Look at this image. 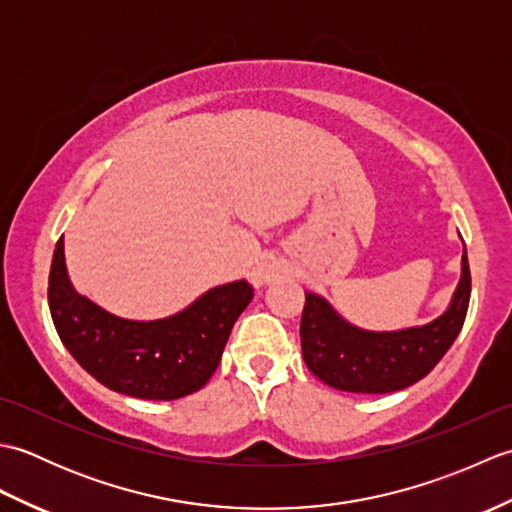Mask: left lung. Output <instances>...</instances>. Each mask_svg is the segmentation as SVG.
Listing matches in <instances>:
<instances>
[{
    "label": "left lung",
    "instance_id": "left-lung-1",
    "mask_svg": "<svg viewBox=\"0 0 512 512\" xmlns=\"http://www.w3.org/2000/svg\"><path fill=\"white\" fill-rule=\"evenodd\" d=\"M471 270L462 255V277L449 308L438 319L396 332H369L347 323L323 297L306 292L301 352L325 385L354 394H389L427 376L447 354L466 319Z\"/></svg>",
    "mask_w": 512,
    "mask_h": 512
}]
</instances>
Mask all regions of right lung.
<instances>
[{
  "label": "right lung",
  "mask_w": 512,
  "mask_h": 512,
  "mask_svg": "<svg viewBox=\"0 0 512 512\" xmlns=\"http://www.w3.org/2000/svg\"><path fill=\"white\" fill-rule=\"evenodd\" d=\"M250 299L253 286L242 279L206 290L165 319H121L72 288L63 237L54 246L48 303L59 339L85 372L125 396L176 400L202 389Z\"/></svg>",
  "instance_id": "1"
}]
</instances>
